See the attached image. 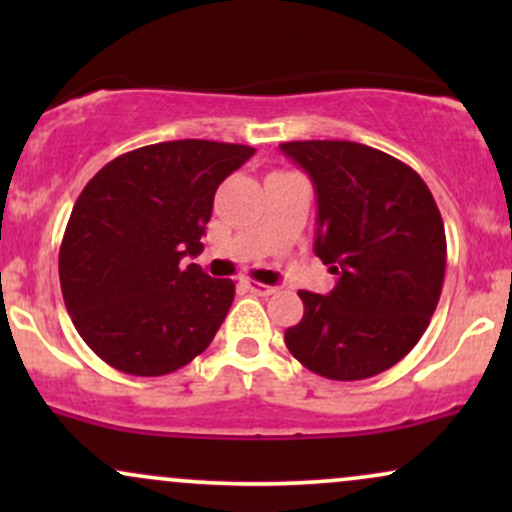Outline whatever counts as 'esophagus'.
<instances>
[{"label": "esophagus", "instance_id": "obj_1", "mask_svg": "<svg viewBox=\"0 0 512 512\" xmlns=\"http://www.w3.org/2000/svg\"><path fill=\"white\" fill-rule=\"evenodd\" d=\"M243 286H245V289H250L252 293H257V296H272V293L279 291L276 286L260 284V281H252V279H243Z\"/></svg>", "mask_w": 512, "mask_h": 512}]
</instances>
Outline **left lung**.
Masks as SVG:
<instances>
[{"label": "left lung", "instance_id": "left-lung-1", "mask_svg": "<svg viewBox=\"0 0 512 512\" xmlns=\"http://www.w3.org/2000/svg\"><path fill=\"white\" fill-rule=\"evenodd\" d=\"M317 195L315 255L337 286L298 291L305 305L284 342L330 380H366L392 368L426 332L443 291L445 228L416 170L356 142H286Z\"/></svg>", "mask_w": 512, "mask_h": 512}]
</instances>
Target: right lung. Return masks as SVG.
Returning a JSON list of instances; mask_svg holds the SVG:
<instances>
[{
    "label": "right lung",
    "mask_w": 512,
    "mask_h": 512,
    "mask_svg": "<svg viewBox=\"0 0 512 512\" xmlns=\"http://www.w3.org/2000/svg\"><path fill=\"white\" fill-rule=\"evenodd\" d=\"M252 146L178 139L117 156L76 199L60 248L64 305L81 339L122 373L154 378L202 354L236 286L197 257L214 195Z\"/></svg>",
    "instance_id": "right-lung-1"
}]
</instances>
